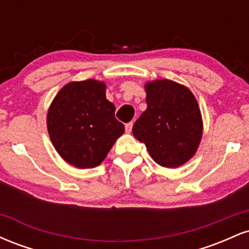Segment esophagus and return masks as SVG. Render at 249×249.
I'll return each mask as SVG.
<instances>
[{"label": "esophagus", "instance_id": "1", "mask_svg": "<svg viewBox=\"0 0 249 249\" xmlns=\"http://www.w3.org/2000/svg\"><path fill=\"white\" fill-rule=\"evenodd\" d=\"M132 126H133V123L132 122L127 123V124H125V131H126L127 133H130L131 131H132Z\"/></svg>", "mask_w": 249, "mask_h": 249}]
</instances>
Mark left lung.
<instances>
[{"mask_svg": "<svg viewBox=\"0 0 249 249\" xmlns=\"http://www.w3.org/2000/svg\"><path fill=\"white\" fill-rule=\"evenodd\" d=\"M145 91L147 108L134 123L133 136L144 142L157 164L181 166L194 156L201 141L198 102L190 89L170 79L148 82Z\"/></svg>", "mask_w": 249, "mask_h": 249, "instance_id": "1", "label": "left lung"}]
</instances>
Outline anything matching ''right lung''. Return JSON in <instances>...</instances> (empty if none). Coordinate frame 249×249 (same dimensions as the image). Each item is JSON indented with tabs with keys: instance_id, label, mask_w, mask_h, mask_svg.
Instances as JSON below:
<instances>
[{
	"instance_id": "obj_1",
	"label": "right lung",
	"mask_w": 249,
	"mask_h": 249,
	"mask_svg": "<svg viewBox=\"0 0 249 249\" xmlns=\"http://www.w3.org/2000/svg\"><path fill=\"white\" fill-rule=\"evenodd\" d=\"M96 79L64 85L51 103L47 126L51 142L65 161L77 168L98 166L125 127Z\"/></svg>"
}]
</instances>
